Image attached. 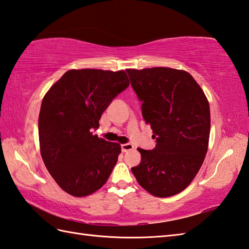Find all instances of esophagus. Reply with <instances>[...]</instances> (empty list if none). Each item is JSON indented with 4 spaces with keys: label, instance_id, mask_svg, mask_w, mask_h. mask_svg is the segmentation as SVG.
I'll return each mask as SVG.
<instances>
[{
    "label": "esophagus",
    "instance_id": "obj_1",
    "mask_svg": "<svg viewBox=\"0 0 249 249\" xmlns=\"http://www.w3.org/2000/svg\"><path fill=\"white\" fill-rule=\"evenodd\" d=\"M121 149H122V152H128L130 150L134 149V145L131 143H125V144H122L121 145Z\"/></svg>",
    "mask_w": 249,
    "mask_h": 249
}]
</instances>
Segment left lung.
Wrapping results in <instances>:
<instances>
[{
    "instance_id": "obj_1",
    "label": "left lung",
    "mask_w": 249,
    "mask_h": 249,
    "mask_svg": "<svg viewBox=\"0 0 249 249\" xmlns=\"http://www.w3.org/2000/svg\"><path fill=\"white\" fill-rule=\"evenodd\" d=\"M126 71L156 139L155 149H138L141 161L131 172L151 195L171 197L188 186L204 160L211 128L209 102L185 71L153 67Z\"/></svg>"
}]
</instances>
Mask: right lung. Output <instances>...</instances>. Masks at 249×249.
<instances>
[{"label":"right lung","instance_id":"add662e5","mask_svg":"<svg viewBox=\"0 0 249 249\" xmlns=\"http://www.w3.org/2000/svg\"><path fill=\"white\" fill-rule=\"evenodd\" d=\"M128 86L123 71L71 70L45 95L38 119L40 154L67 194L84 197L107 182L121 146L99 139L92 130L99 127L104 111Z\"/></svg>","mask_w":249,"mask_h":249}]
</instances>
